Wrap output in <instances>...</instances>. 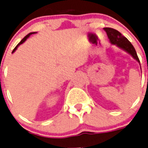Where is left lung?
<instances>
[{
	"label": "left lung",
	"instance_id": "8db88e82",
	"mask_svg": "<svg viewBox=\"0 0 148 148\" xmlns=\"http://www.w3.org/2000/svg\"><path fill=\"white\" fill-rule=\"evenodd\" d=\"M104 30L107 32L108 37L111 44H116L120 49L125 50V52L133 56V58L136 60L140 64V61H139V59L138 58L135 48L133 47V46L132 45L131 43L128 40L127 38H125L124 35H121L118 30L114 29L113 28L106 27V28H104Z\"/></svg>",
	"mask_w": 148,
	"mask_h": 148
}]
</instances>
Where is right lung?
I'll return each mask as SVG.
<instances>
[{
	"label": "right lung",
	"mask_w": 148,
	"mask_h": 148,
	"mask_svg": "<svg viewBox=\"0 0 148 148\" xmlns=\"http://www.w3.org/2000/svg\"><path fill=\"white\" fill-rule=\"evenodd\" d=\"M34 33H35V32H30V33H29V34H28V35H26L25 37L23 38V39H22V40H21L20 42H19V44H18V45H17V46H16V47H15V49H13V51H12V53H14V52H15V50H16V49H17V48H18V46H19V45H21V44H23V42H24V41H25V40H27V38H29V37L30 35H32V34H34Z\"/></svg>",
	"instance_id": "right-lung-1"
}]
</instances>
